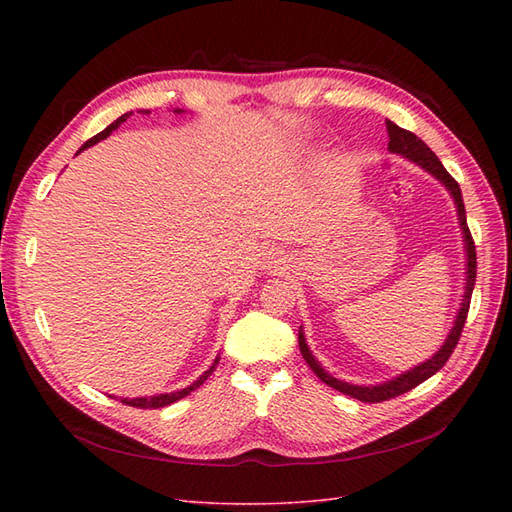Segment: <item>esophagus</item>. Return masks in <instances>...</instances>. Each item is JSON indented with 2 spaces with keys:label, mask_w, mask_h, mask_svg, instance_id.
I'll use <instances>...</instances> for the list:
<instances>
[{
  "label": "esophagus",
  "mask_w": 512,
  "mask_h": 512,
  "mask_svg": "<svg viewBox=\"0 0 512 512\" xmlns=\"http://www.w3.org/2000/svg\"><path fill=\"white\" fill-rule=\"evenodd\" d=\"M288 256L284 254V252H280V250H271V252H267V256H265V269H269L271 273H282V271H286L288 269Z\"/></svg>",
  "instance_id": "1"
}]
</instances>
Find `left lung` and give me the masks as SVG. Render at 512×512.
I'll list each match as a JSON object with an SVG mask.
<instances>
[{"label": "left lung", "instance_id": "1", "mask_svg": "<svg viewBox=\"0 0 512 512\" xmlns=\"http://www.w3.org/2000/svg\"><path fill=\"white\" fill-rule=\"evenodd\" d=\"M386 132H389V151L397 153V156L406 158L408 162L421 166L425 173H429L433 179H438L446 192L451 194L455 209H457V220H459V228L463 235V250H466V284H463V294H461V303L457 309V316L451 331H448L444 344L438 348L436 354H431L427 361L418 363L414 367H410L408 371H401L399 376L380 382V384H352L346 380H339L335 376H331L327 369L320 365V361L312 354L307 346V339L303 333V327L299 329V348L305 363L312 367L314 374L324 382L329 384L331 389L350 395L359 401H365V404H380V401H386L397 395H404L408 391H412L414 386H418L421 382H425L427 378H431L436 371H440L444 367V363L448 361V356L453 354L459 335L463 331V324H466L468 318V309H470V299H472V290H474V282H476V250H474V241L468 230V220H466V207H463V196L459 190V183L446 173V168L442 166V162L438 160L436 153H433L421 138L416 134L399 128L397 123L386 119Z\"/></svg>", "mask_w": 512, "mask_h": 512}]
</instances>
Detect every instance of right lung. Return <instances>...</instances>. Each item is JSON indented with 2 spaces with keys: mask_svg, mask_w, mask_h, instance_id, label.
<instances>
[{
  "mask_svg": "<svg viewBox=\"0 0 512 512\" xmlns=\"http://www.w3.org/2000/svg\"><path fill=\"white\" fill-rule=\"evenodd\" d=\"M138 113H147L149 115V111H138ZM173 113H185V111H181V108H175ZM130 115H134L132 111H128V113H123L121 117H117L111 126L108 128H104L100 134H96L94 138H89V141L79 149V153L81 151H85V149H89V147H94L96 143H100V141H104L106 136H111V132L113 130H117L123 121L126 119H130ZM220 363V354L215 356V361L211 363V367L207 369V371H203V374H200V378H196L192 384H188L185 386V389H179V391H173V393H160V395H153V397H121V404H126V406H134V408H164V406H170V404H175V401H179V399H183L185 395H190L194 389H198L200 384H203L211 374H213V369H215V365Z\"/></svg>",
  "mask_w": 512,
  "mask_h": 512,
  "instance_id": "add662e5",
  "label": "right lung"
}]
</instances>
